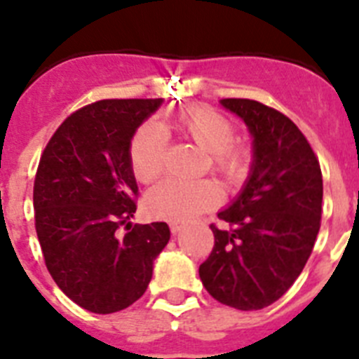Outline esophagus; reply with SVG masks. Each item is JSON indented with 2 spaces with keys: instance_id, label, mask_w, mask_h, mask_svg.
<instances>
[{
  "instance_id": "1",
  "label": "esophagus",
  "mask_w": 359,
  "mask_h": 359,
  "mask_svg": "<svg viewBox=\"0 0 359 359\" xmlns=\"http://www.w3.org/2000/svg\"><path fill=\"white\" fill-rule=\"evenodd\" d=\"M182 229H184L182 224H177V222H172V224H170V231H172V234H179Z\"/></svg>"
}]
</instances>
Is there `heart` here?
Wrapping results in <instances>:
<instances>
[{
  "instance_id": "heart-1",
  "label": "heart",
  "mask_w": 359,
  "mask_h": 359,
  "mask_svg": "<svg viewBox=\"0 0 359 359\" xmlns=\"http://www.w3.org/2000/svg\"><path fill=\"white\" fill-rule=\"evenodd\" d=\"M175 127L187 140L209 151L211 168L227 182L238 184L247 177L248 151L234 144L236 127L227 116L209 107H189L175 118ZM168 156V135L159 125L144 123L130 141V166L140 182H154L164 172ZM219 189L212 180L166 179L144 196V208L151 216L164 219H189L215 208Z\"/></svg>"
}]
</instances>
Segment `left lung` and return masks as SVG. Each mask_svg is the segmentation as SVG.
Instances as JSON below:
<instances>
[{"instance_id":"8db88e82","label":"left lung","mask_w":359,"mask_h":359,"mask_svg":"<svg viewBox=\"0 0 359 359\" xmlns=\"http://www.w3.org/2000/svg\"><path fill=\"white\" fill-rule=\"evenodd\" d=\"M222 105L243 118L254 135L250 179L211 224L215 247L198 268L218 302L241 311L273 304L300 276L322 218V172L306 135L288 116L247 98Z\"/></svg>"}]
</instances>
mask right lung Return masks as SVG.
<instances>
[{
    "mask_svg": "<svg viewBox=\"0 0 359 359\" xmlns=\"http://www.w3.org/2000/svg\"><path fill=\"white\" fill-rule=\"evenodd\" d=\"M161 98L100 100L55 130L34 182L35 231L60 290L87 311L107 315L134 304L148 288L154 259L170 240L164 222L115 231L137 209L130 166L135 128Z\"/></svg>",
    "mask_w": 359,
    "mask_h": 359,
    "instance_id": "obj_1",
    "label": "right lung"
}]
</instances>
